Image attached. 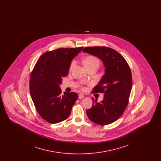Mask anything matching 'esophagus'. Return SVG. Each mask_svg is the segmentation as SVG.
I'll return each mask as SVG.
<instances>
[{"label":"esophagus","mask_w":161,"mask_h":161,"mask_svg":"<svg viewBox=\"0 0 161 161\" xmlns=\"http://www.w3.org/2000/svg\"><path fill=\"white\" fill-rule=\"evenodd\" d=\"M84 98V95L82 94H79L78 95V98L79 99H83Z\"/></svg>","instance_id":"esophagus-1"}]
</instances>
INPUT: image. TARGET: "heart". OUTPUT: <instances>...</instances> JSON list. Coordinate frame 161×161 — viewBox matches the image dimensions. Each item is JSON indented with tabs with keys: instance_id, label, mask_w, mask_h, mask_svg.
I'll list each match as a JSON object with an SVG mask.
<instances>
[{
	"instance_id": "1",
	"label": "heart",
	"mask_w": 161,
	"mask_h": 161,
	"mask_svg": "<svg viewBox=\"0 0 161 161\" xmlns=\"http://www.w3.org/2000/svg\"><path fill=\"white\" fill-rule=\"evenodd\" d=\"M75 61H72V63L70 64V68H72L73 66L75 65ZM84 64L86 68L93 66V65H96V66H98L100 64V61L97 57H95L94 56H92V55H89L85 58V59L84 60Z\"/></svg>"
}]
</instances>
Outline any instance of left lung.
Wrapping results in <instances>:
<instances>
[{"label": "left lung", "mask_w": 161, "mask_h": 161, "mask_svg": "<svg viewBox=\"0 0 161 161\" xmlns=\"http://www.w3.org/2000/svg\"><path fill=\"white\" fill-rule=\"evenodd\" d=\"M84 53L99 58L103 62L105 74L93 88V92L103 93V100L93 104L86 114L91 121L104 125L114 123L123 115L129 103L132 87L130 67L123 56L114 49L104 46L86 47Z\"/></svg>", "instance_id": "8db88e82"}]
</instances>
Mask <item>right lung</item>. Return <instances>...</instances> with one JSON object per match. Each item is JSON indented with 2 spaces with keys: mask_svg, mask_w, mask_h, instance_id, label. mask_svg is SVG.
Returning <instances> with one entry per match:
<instances>
[{
  "mask_svg": "<svg viewBox=\"0 0 161 161\" xmlns=\"http://www.w3.org/2000/svg\"><path fill=\"white\" fill-rule=\"evenodd\" d=\"M83 47L59 48L46 52L38 58L30 80L31 98L40 116L48 123L66 119L78 97L77 93L64 92L60 85L69 73L72 60Z\"/></svg>",
  "mask_w": 161,
  "mask_h": 161,
  "instance_id": "1",
  "label": "right lung"
}]
</instances>
